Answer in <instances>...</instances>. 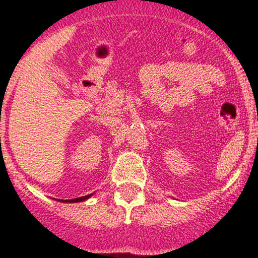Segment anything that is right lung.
Masks as SVG:
<instances>
[{"label":"right lung","instance_id":"right-lung-1","mask_svg":"<svg viewBox=\"0 0 258 258\" xmlns=\"http://www.w3.org/2000/svg\"><path fill=\"white\" fill-rule=\"evenodd\" d=\"M93 194H90V195H87V196H83V197H79V199H74V200H69V201H66V202H70V204H71V202H74V204H76V202H82V201H86V200H88L90 199L91 196H92Z\"/></svg>","mask_w":258,"mask_h":258}]
</instances>
